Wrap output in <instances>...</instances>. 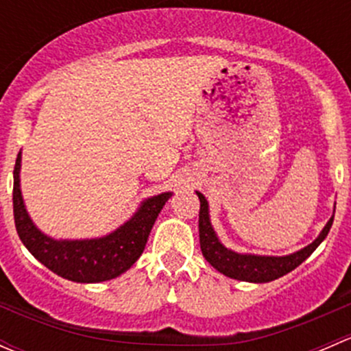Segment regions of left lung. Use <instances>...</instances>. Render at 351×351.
<instances>
[{
    "instance_id": "obj_1",
    "label": "left lung",
    "mask_w": 351,
    "mask_h": 351,
    "mask_svg": "<svg viewBox=\"0 0 351 351\" xmlns=\"http://www.w3.org/2000/svg\"><path fill=\"white\" fill-rule=\"evenodd\" d=\"M200 198V212H198V232H200V250L205 260L212 265L217 271L224 274L226 277L236 278L243 282H271L275 278L284 277L285 274L292 271L293 268L299 267L304 260L313 254V251L323 243L326 238L329 229H331L332 217L329 219L328 224L324 226L319 238L304 250L297 253L289 254V256H254V254H238L234 251L228 250L219 243L214 229H212L210 221H208V207L207 200L202 193L197 192Z\"/></svg>"
}]
</instances>
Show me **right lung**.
<instances>
[{"label": "right lung", "instance_id": "right-lung-1", "mask_svg": "<svg viewBox=\"0 0 351 351\" xmlns=\"http://www.w3.org/2000/svg\"><path fill=\"white\" fill-rule=\"evenodd\" d=\"M20 161L13 169V215L15 228L27 250L59 277L81 284H97L119 277L143 254L158 214L171 193L147 198L129 222L112 234L88 241H54L42 234L28 217L20 192Z\"/></svg>", "mask_w": 351, "mask_h": 351}]
</instances>
